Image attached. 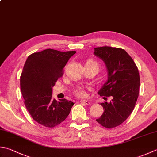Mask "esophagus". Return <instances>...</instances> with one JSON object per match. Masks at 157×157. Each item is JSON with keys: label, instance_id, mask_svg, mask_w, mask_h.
I'll list each match as a JSON object with an SVG mask.
<instances>
[{"label": "esophagus", "instance_id": "34e87169", "mask_svg": "<svg viewBox=\"0 0 157 157\" xmlns=\"http://www.w3.org/2000/svg\"><path fill=\"white\" fill-rule=\"evenodd\" d=\"M80 103L82 104H84V105H90V102H89V101H86V100H81Z\"/></svg>", "mask_w": 157, "mask_h": 157}]
</instances>
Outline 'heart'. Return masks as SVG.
Returning <instances> with one entry per match:
<instances>
[{"label":"heart","instance_id":"heart-1","mask_svg":"<svg viewBox=\"0 0 157 157\" xmlns=\"http://www.w3.org/2000/svg\"><path fill=\"white\" fill-rule=\"evenodd\" d=\"M86 64H94V65H96L98 68H99L98 64L94 60L88 61ZM74 94L76 97H78L79 98H83V97H85L86 96V91L84 88L79 87V88H75L74 90Z\"/></svg>","mask_w":157,"mask_h":157}]
</instances>
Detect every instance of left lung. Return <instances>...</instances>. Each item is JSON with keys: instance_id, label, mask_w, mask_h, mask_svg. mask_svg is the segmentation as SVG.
Listing matches in <instances>:
<instances>
[{"instance_id": "obj_1", "label": "left lung", "mask_w": 157, "mask_h": 157, "mask_svg": "<svg viewBox=\"0 0 157 157\" xmlns=\"http://www.w3.org/2000/svg\"><path fill=\"white\" fill-rule=\"evenodd\" d=\"M94 54L102 59L107 69L108 79L98 92L109 102L101 103L104 112L96 121L107 128L121 125L134 109L139 96L140 78L136 63L123 49L109 46L94 48Z\"/></svg>"}]
</instances>
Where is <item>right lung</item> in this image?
Here are the masks:
<instances>
[{
	"label": "right lung",
	"instance_id": "obj_1",
	"mask_svg": "<svg viewBox=\"0 0 157 157\" xmlns=\"http://www.w3.org/2000/svg\"><path fill=\"white\" fill-rule=\"evenodd\" d=\"M75 51L46 49L28 57L20 76L24 105L34 121L53 128L69 114L74 105L65 99H52V87L63 75V69Z\"/></svg>",
	"mask_w": 157,
	"mask_h": 157
}]
</instances>
